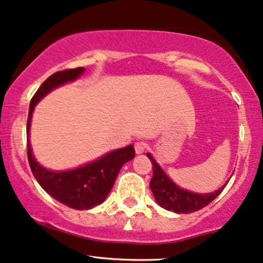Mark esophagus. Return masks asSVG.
Wrapping results in <instances>:
<instances>
[{
  "label": "esophagus",
  "mask_w": 263,
  "mask_h": 263,
  "mask_svg": "<svg viewBox=\"0 0 263 263\" xmlns=\"http://www.w3.org/2000/svg\"><path fill=\"white\" fill-rule=\"evenodd\" d=\"M135 152L138 153V154H141V153H143L145 152V149H146V143L143 142V141H138L135 143Z\"/></svg>",
  "instance_id": "esophagus-1"
}]
</instances>
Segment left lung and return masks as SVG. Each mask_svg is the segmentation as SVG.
Instances as JSON below:
<instances>
[{"mask_svg": "<svg viewBox=\"0 0 263 263\" xmlns=\"http://www.w3.org/2000/svg\"><path fill=\"white\" fill-rule=\"evenodd\" d=\"M147 157L149 158L151 163L153 165V177L149 182V188L152 190L154 199L160 207L175 212V213H193V212L206 207L222 192V189L230 181L229 179L225 185L212 193L199 194L189 192V190L182 189L181 186L172 182V179L165 174V171L157 163L152 154L147 153Z\"/></svg>", "mask_w": 263, "mask_h": 263, "instance_id": "1", "label": "left lung"}]
</instances>
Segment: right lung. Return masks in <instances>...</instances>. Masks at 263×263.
Instances as JSON below:
<instances>
[{
	"instance_id": "right-lung-1",
	"label": "right lung",
	"mask_w": 263,
	"mask_h": 263,
	"mask_svg": "<svg viewBox=\"0 0 263 263\" xmlns=\"http://www.w3.org/2000/svg\"><path fill=\"white\" fill-rule=\"evenodd\" d=\"M85 68L66 69L50 75L31 99L27 118V157L31 171L43 189L59 202L74 210H91L106 199L121 167L135 157L134 146L115 149L92 163L64 171L43 167L35 160L30 143V127L34 106L53 88L80 78Z\"/></svg>"
}]
</instances>
